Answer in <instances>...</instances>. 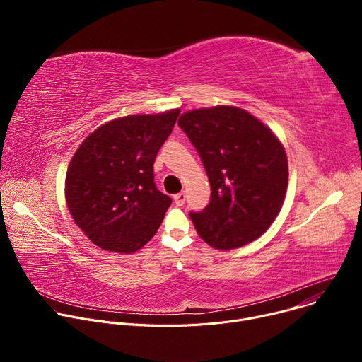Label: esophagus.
<instances>
[{"instance_id": "1", "label": "esophagus", "mask_w": 362, "mask_h": 362, "mask_svg": "<svg viewBox=\"0 0 362 362\" xmlns=\"http://www.w3.org/2000/svg\"><path fill=\"white\" fill-rule=\"evenodd\" d=\"M173 200H175V203H176L177 206H182V204H185V200H186V194H185V192L176 193V194L173 196Z\"/></svg>"}]
</instances>
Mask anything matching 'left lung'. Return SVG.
Returning a JSON list of instances; mask_svg holds the SVG:
<instances>
[{
    "mask_svg": "<svg viewBox=\"0 0 362 362\" xmlns=\"http://www.w3.org/2000/svg\"><path fill=\"white\" fill-rule=\"evenodd\" d=\"M177 124L197 150L212 189L209 204L190 212L199 236L228 250L264 235L288 189V159L279 139L235 106L190 110Z\"/></svg>",
    "mask_w": 362,
    "mask_h": 362,
    "instance_id": "8db88e82",
    "label": "left lung"
}]
</instances>
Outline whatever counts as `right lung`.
Here are the masks:
<instances>
[{
    "instance_id": "obj_1",
    "label": "right lung",
    "mask_w": 362,
    "mask_h": 362,
    "mask_svg": "<svg viewBox=\"0 0 362 362\" xmlns=\"http://www.w3.org/2000/svg\"><path fill=\"white\" fill-rule=\"evenodd\" d=\"M180 109L130 115L97 127L66 175L71 218L98 247L133 253L158 232L172 199L154 185L153 163Z\"/></svg>"
}]
</instances>
